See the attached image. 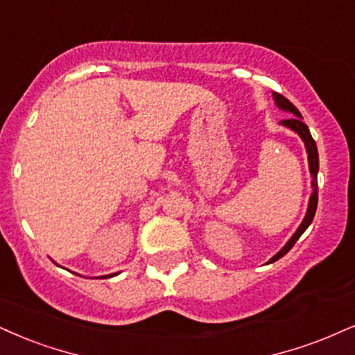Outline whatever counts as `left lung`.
I'll return each instance as SVG.
<instances>
[{"label": "left lung", "instance_id": "1", "mask_svg": "<svg viewBox=\"0 0 355 355\" xmlns=\"http://www.w3.org/2000/svg\"><path fill=\"white\" fill-rule=\"evenodd\" d=\"M273 98H275V103H277L278 108H282L283 112H288L291 113V115L295 116H290L286 118V120H282L279 123L283 126H286V128H290L295 131V133H298L301 139L304 141V146H306V153H308V163H309V173H311L313 176V192H311V198H309V204H308V211H306V216L303 218V222H301V225L298 227V230L293 234V237L288 240L286 245L279 250L277 255L273 258H270L268 263H273V261L279 260V258L286 255L288 252L291 250L293 245L298 242V239L301 235L304 234V230L308 229L309 224L313 222L314 218V214H316V207H318V171H319V156H318V148H316V141H314L311 133H309V128L306 126V123H303V116H301V113L298 108L293 105L290 100L284 98L283 95L277 94V92H273Z\"/></svg>", "mask_w": 355, "mask_h": 355}]
</instances>
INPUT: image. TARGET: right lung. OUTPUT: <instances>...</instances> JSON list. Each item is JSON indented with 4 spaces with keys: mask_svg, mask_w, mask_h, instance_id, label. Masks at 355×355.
Returning <instances> with one entry per match:
<instances>
[{
    "mask_svg": "<svg viewBox=\"0 0 355 355\" xmlns=\"http://www.w3.org/2000/svg\"><path fill=\"white\" fill-rule=\"evenodd\" d=\"M115 275H118V273H112V275H105L103 278H110V277H115Z\"/></svg>",
    "mask_w": 355,
    "mask_h": 355,
    "instance_id": "add662e5",
    "label": "right lung"
}]
</instances>
